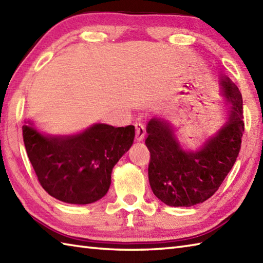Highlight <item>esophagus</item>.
I'll return each instance as SVG.
<instances>
[{
	"mask_svg": "<svg viewBox=\"0 0 263 263\" xmlns=\"http://www.w3.org/2000/svg\"><path fill=\"white\" fill-rule=\"evenodd\" d=\"M144 137H146V127L141 123H137L136 124V140L137 141H143Z\"/></svg>",
	"mask_w": 263,
	"mask_h": 263,
	"instance_id": "obj_1",
	"label": "esophagus"
}]
</instances>
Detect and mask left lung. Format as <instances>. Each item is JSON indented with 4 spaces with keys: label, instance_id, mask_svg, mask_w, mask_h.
Masks as SVG:
<instances>
[{
    "label": "left lung",
    "instance_id": "left-lung-1",
    "mask_svg": "<svg viewBox=\"0 0 263 263\" xmlns=\"http://www.w3.org/2000/svg\"><path fill=\"white\" fill-rule=\"evenodd\" d=\"M222 95L231 104L228 119L197 152L182 149L168 121L154 117L147 125L150 152L149 183L154 194L171 206L202 203L215 194L232 170L244 132L242 95L230 78H220Z\"/></svg>",
    "mask_w": 263,
    "mask_h": 263
}]
</instances>
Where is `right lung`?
I'll list each match as a JSON object with an SVG mask.
<instances>
[{
    "label": "right lung",
    "mask_w": 263,
    "mask_h": 263,
    "mask_svg": "<svg viewBox=\"0 0 263 263\" xmlns=\"http://www.w3.org/2000/svg\"><path fill=\"white\" fill-rule=\"evenodd\" d=\"M22 136L30 163L45 191L66 203L88 204L102 199L113 167L135 140V126L97 123L73 136H45L30 121Z\"/></svg>",
    "instance_id": "obj_1"
}]
</instances>
